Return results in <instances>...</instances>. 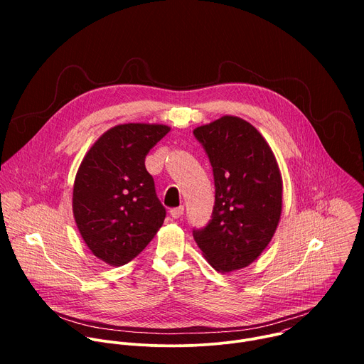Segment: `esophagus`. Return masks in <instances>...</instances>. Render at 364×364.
<instances>
[{
  "mask_svg": "<svg viewBox=\"0 0 364 364\" xmlns=\"http://www.w3.org/2000/svg\"><path fill=\"white\" fill-rule=\"evenodd\" d=\"M170 213H171V216H173L174 219H178V218H181V216H183V213H184V207H183V205L174 207V209H171V210H170Z\"/></svg>",
  "mask_w": 364,
  "mask_h": 364,
  "instance_id": "34e87169",
  "label": "esophagus"
}]
</instances>
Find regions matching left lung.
Segmentation results:
<instances>
[{
  "mask_svg": "<svg viewBox=\"0 0 364 364\" xmlns=\"http://www.w3.org/2000/svg\"><path fill=\"white\" fill-rule=\"evenodd\" d=\"M213 168L212 219L193 236L220 272L252 264L271 242L282 212V180L264 136L236 117L193 131Z\"/></svg>",
  "mask_w": 364,
  "mask_h": 364,
  "instance_id": "1",
  "label": "left lung"
}]
</instances>
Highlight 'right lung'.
<instances>
[{
    "mask_svg": "<svg viewBox=\"0 0 364 364\" xmlns=\"http://www.w3.org/2000/svg\"><path fill=\"white\" fill-rule=\"evenodd\" d=\"M168 131L166 125H117L85 155L73 187V215L85 243L103 262L128 264L164 223L166 207L145 157Z\"/></svg>",
    "mask_w": 364,
    "mask_h": 364,
    "instance_id": "right-lung-1",
    "label": "right lung"
}]
</instances>
